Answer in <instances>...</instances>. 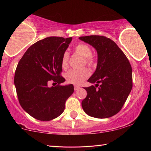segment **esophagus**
Returning a JSON list of instances; mask_svg holds the SVG:
<instances>
[{
	"mask_svg": "<svg viewBox=\"0 0 151 151\" xmlns=\"http://www.w3.org/2000/svg\"><path fill=\"white\" fill-rule=\"evenodd\" d=\"M80 88V86H74V91H77V90H79Z\"/></svg>",
	"mask_w": 151,
	"mask_h": 151,
	"instance_id": "esophagus-1",
	"label": "esophagus"
}]
</instances>
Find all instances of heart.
I'll return each instance as SVG.
<instances>
[{
  "mask_svg": "<svg viewBox=\"0 0 151 151\" xmlns=\"http://www.w3.org/2000/svg\"><path fill=\"white\" fill-rule=\"evenodd\" d=\"M75 51L78 54L85 58V62L88 65L93 66L95 65V58L91 55V49L88 46L85 45H79L75 47ZM69 53L65 52L61 58V66L63 69H66L68 65ZM91 72L87 68H82L80 70H70L65 74L67 81L73 84L79 85L89 77Z\"/></svg>",
  "mask_w": 151,
  "mask_h": 151,
  "instance_id": "b5f03b06",
  "label": "heart"
}]
</instances>
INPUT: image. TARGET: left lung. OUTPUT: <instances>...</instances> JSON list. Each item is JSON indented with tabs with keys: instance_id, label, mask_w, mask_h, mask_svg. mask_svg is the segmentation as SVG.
Segmentation results:
<instances>
[{
	"instance_id": "1",
	"label": "left lung",
	"mask_w": 151,
	"mask_h": 151,
	"mask_svg": "<svg viewBox=\"0 0 151 151\" xmlns=\"http://www.w3.org/2000/svg\"><path fill=\"white\" fill-rule=\"evenodd\" d=\"M79 39L94 47L98 53L96 70L88 79L90 83H95V86L84 88L87 96L82 101V108L92 117H111L121 111L131 92V65L121 49L109 38L90 35Z\"/></svg>"
}]
</instances>
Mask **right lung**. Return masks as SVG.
Here are the masks:
<instances>
[{
  "instance_id": "add662e5",
  "label": "right lung",
  "mask_w": 151,
  "mask_h": 151,
  "mask_svg": "<svg viewBox=\"0 0 151 151\" xmlns=\"http://www.w3.org/2000/svg\"><path fill=\"white\" fill-rule=\"evenodd\" d=\"M72 38L49 37L31 45L17 65L14 85L20 105L26 112L42 121L58 117L64 111L74 86H61V58ZM56 87H48L49 81Z\"/></svg>"
}]
</instances>
